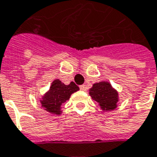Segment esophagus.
Returning <instances> with one entry per match:
<instances>
[{"mask_svg": "<svg viewBox=\"0 0 157 157\" xmlns=\"http://www.w3.org/2000/svg\"><path fill=\"white\" fill-rule=\"evenodd\" d=\"M79 88H80V90L82 91H85V90H86V86H85L84 84H83V85H80V86H79Z\"/></svg>", "mask_w": 157, "mask_h": 157, "instance_id": "obj_1", "label": "esophagus"}]
</instances>
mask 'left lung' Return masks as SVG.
Listing matches in <instances>:
<instances>
[{"label": "left lung", "instance_id": "obj_1", "mask_svg": "<svg viewBox=\"0 0 157 157\" xmlns=\"http://www.w3.org/2000/svg\"><path fill=\"white\" fill-rule=\"evenodd\" d=\"M89 94L98 103L103 112H110L117 107L119 101L118 92L108 81L95 83L89 90Z\"/></svg>", "mask_w": 157, "mask_h": 157}]
</instances>
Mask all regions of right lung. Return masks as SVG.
I'll list each match as a JSON object with an SVG mask.
<instances>
[{"label":"right lung","instance_id":"right-lung-1","mask_svg":"<svg viewBox=\"0 0 157 157\" xmlns=\"http://www.w3.org/2000/svg\"><path fill=\"white\" fill-rule=\"evenodd\" d=\"M78 90H79V88L73 82L66 85L56 78L52 83L49 90L41 96L40 100L41 106L51 114L60 115L63 113V104L69 100L71 94Z\"/></svg>","mask_w":157,"mask_h":157}]
</instances>
